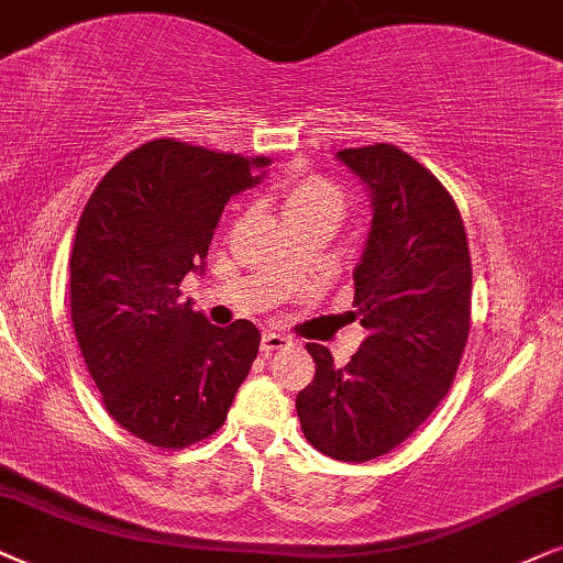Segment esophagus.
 <instances>
[{
    "mask_svg": "<svg viewBox=\"0 0 563 563\" xmlns=\"http://www.w3.org/2000/svg\"><path fill=\"white\" fill-rule=\"evenodd\" d=\"M288 344H290L288 336H283V334H277V332H265V334H262L260 347H262V352H265V355H273L275 350L288 347Z\"/></svg>",
    "mask_w": 563,
    "mask_h": 563,
    "instance_id": "obj_1",
    "label": "esophagus"
}]
</instances>
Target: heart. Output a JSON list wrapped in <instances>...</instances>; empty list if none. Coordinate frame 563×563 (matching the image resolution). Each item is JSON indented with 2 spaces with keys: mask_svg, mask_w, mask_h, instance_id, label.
Masks as SVG:
<instances>
[{
  "mask_svg": "<svg viewBox=\"0 0 563 563\" xmlns=\"http://www.w3.org/2000/svg\"><path fill=\"white\" fill-rule=\"evenodd\" d=\"M280 208L286 219L301 221L313 219V216H332L340 219L344 198L336 185L317 175H290L280 185Z\"/></svg>",
  "mask_w": 563,
  "mask_h": 563,
  "instance_id": "heart-1",
  "label": "heart"
}]
</instances>
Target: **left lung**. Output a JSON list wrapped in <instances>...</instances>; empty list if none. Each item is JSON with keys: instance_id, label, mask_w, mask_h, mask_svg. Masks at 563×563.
<instances>
[{"instance_id": "left-lung-1", "label": "left lung", "mask_w": 563, "mask_h": 563, "mask_svg": "<svg viewBox=\"0 0 563 563\" xmlns=\"http://www.w3.org/2000/svg\"><path fill=\"white\" fill-rule=\"evenodd\" d=\"M336 159L373 198L350 311L368 336L344 368L324 344H306L317 376L296 411L317 451L363 463L401 445L453 386L471 329V254L453 195L415 156L373 144Z\"/></svg>"}]
</instances>
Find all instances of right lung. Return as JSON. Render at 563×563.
<instances>
[{
    "label": "right lung",
    "instance_id": "1",
    "mask_svg": "<svg viewBox=\"0 0 563 563\" xmlns=\"http://www.w3.org/2000/svg\"><path fill=\"white\" fill-rule=\"evenodd\" d=\"M267 164L156 139L125 154L81 211L74 334L108 415L148 445L179 451L211 438L250 376L257 327H213L179 303V283L203 273L223 206Z\"/></svg>",
    "mask_w": 563,
    "mask_h": 563
}]
</instances>
